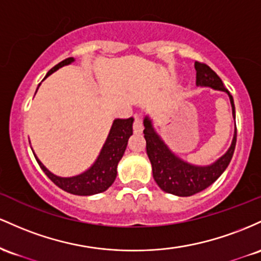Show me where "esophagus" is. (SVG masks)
Here are the masks:
<instances>
[{
    "instance_id": "34e87169",
    "label": "esophagus",
    "mask_w": 261,
    "mask_h": 261,
    "mask_svg": "<svg viewBox=\"0 0 261 261\" xmlns=\"http://www.w3.org/2000/svg\"><path fill=\"white\" fill-rule=\"evenodd\" d=\"M133 130L136 134H140L143 132V124H142V121L138 118V117H136V121H134V124H133Z\"/></svg>"
}]
</instances>
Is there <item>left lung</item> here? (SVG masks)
<instances>
[{
	"instance_id": "left-lung-1",
	"label": "left lung",
	"mask_w": 261,
	"mask_h": 261,
	"mask_svg": "<svg viewBox=\"0 0 261 261\" xmlns=\"http://www.w3.org/2000/svg\"><path fill=\"white\" fill-rule=\"evenodd\" d=\"M195 69L197 86L211 87L213 90L227 93L232 106L233 118L236 121V107H234L233 97L224 87L219 76L206 64L197 63V61L195 63ZM143 124H144V138L146 140V154L150 160L155 182L163 191L180 197L198 194L212 185L229 165L236 149L237 127L234 128L232 144L221 158L210 165H195L181 159L169 148L159 133L155 130L153 119L148 115L143 119Z\"/></svg>"
}]
</instances>
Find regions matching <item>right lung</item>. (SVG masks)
Returning <instances> with one entry per match:
<instances>
[{
  "label": "right lung",
  "instance_id": "1",
  "mask_svg": "<svg viewBox=\"0 0 261 261\" xmlns=\"http://www.w3.org/2000/svg\"><path fill=\"white\" fill-rule=\"evenodd\" d=\"M74 61V58H67V59L63 60L58 65L53 67L44 79H46L53 72L59 70L60 67L70 65ZM133 117L127 119H115L106 138V142L102 146L98 156L96 158L95 163L89 169L85 170L84 172L79 175H74V176L64 177L53 174L50 170L46 169L44 164L38 159L34 151L33 154L39 166L45 172L46 176L50 178L58 187L64 190V191L77 196H91L101 194V192L106 191L108 187L115 182L117 176V166H118L119 160L122 159L125 148H127L128 139L133 134Z\"/></svg>",
  "mask_w": 261,
  "mask_h": 261
}]
</instances>
